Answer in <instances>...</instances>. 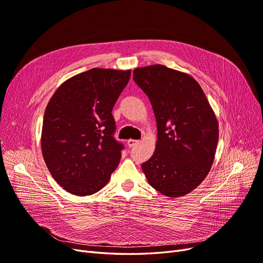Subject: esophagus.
I'll return each mask as SVG.
<instances>
[{"label": "esophagus", "mask_w": 263, "mask_h": 263, "mask_svg": "<svg viewBox=\"0 0 263 263\" xmlns=\"http://www.w3.org/2000/svg\"><path fill=\"white\" fill-rule=\"evenodd\" d=\"M127 144H128V146L131 148V147H134L135 145L139 144V141H136V140H128Z\"/></svg>", "instance_id": "obj_1"}]
</instances>
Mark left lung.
Returning <instances> with one entry per match:
<instances>
[{"label":"left lung","mask_w":263,"mask_h":263,"mask_svg":"<svg viewBox=\"0 0 263 263\" xmlns=\"http://www.w3.org/2000/svg\"><path fill=\"white\" fill-rule=\"evenodd\" d=\"M157 120L156 150L142 170L148 183L167 197L195 190L214 161L218 121L198 82L163 65L133 70Z\"/></svg>","instance_id":"obj_1"}]
</instances>
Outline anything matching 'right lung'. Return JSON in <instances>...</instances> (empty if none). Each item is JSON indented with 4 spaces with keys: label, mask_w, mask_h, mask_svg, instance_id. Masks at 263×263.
Here are the masks:
<instances>
[{
    "label": "right lung",
    "mask_w": 263,
    "mask_h": 263,
    "mask_svg": "<svg viewBox=\"0 0 263 263\" xmlns=\"http://www.w3.org/2000/svg\"><path fill=\"white\" fill-rule=\"evenodd\" d=\"M130 74L92 68L66 80L46 107L43 157L54 180L73 195L100 191L118 166L123 146L113 136L112 109Z\"/></svg>",
    "instance_id": "add662e5"
}]
</instances>
